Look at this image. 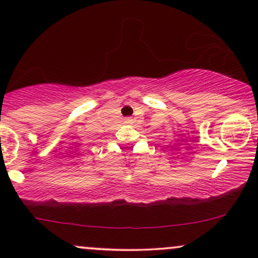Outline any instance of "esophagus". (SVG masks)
I'll list each match as a JSON object with an SVG mask.
<instances>
[{
	"mask_svg": "<svg viewBox=\"0 0 258 258\" xmlns=\"http://www.w3.org/2000/svg\"><path fill=\"white\" fill-rule=\"evenodd\" d=\"M131 121V119H126V122H130Z\"/></svg>",
	"mask_w": 258,
	"mask_h": 258,
	"instance_id": "obj_1",
	"label": "esophagus"
}]
</instances>
